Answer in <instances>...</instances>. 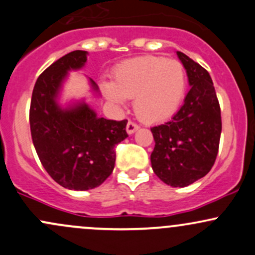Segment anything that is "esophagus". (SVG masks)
<instances>
[{
  "label": "esophagus",
  "instance_id": "esophagus-1",
  "mask_svg": "<svg viewBox=\"0 0 255 255\" xmlns=\"http://www.w3.org/2000/svg\"><path fill=\"white\" fill-rule=\"evenodd\" d=\"M126 129H127L128 134H133V133L136 132V130L139 129V126L136 125V123H134V122H128L127 123V127H126Z\"/></svg>",
  "mask_w": 255,
  "mask_h": 255
}]
</instances>
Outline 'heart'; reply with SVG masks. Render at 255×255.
I'll list each match as a JSON object with an SVG mask.
<instances>
[{"label": "heart", "mask_w": 255, "mask_h": 255, "mask_svg": "<svg viewBox=\"0 0 255 255\" xmlns=\"http://www.w3.org/2000/svg\"><path fill=\"white\" fill-rule=\"evenodd\" d=\"M101 89L109 101L125 106L134 99L136 116L145 122H159L172 116L186 92V72L177 60L145 56L121 63L112 83L103 82Z\"/></svg>", "instance_id": "b5f03b06"}]
</instances>
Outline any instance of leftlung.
<instances>
[{"label":"left lung","instance_id":"left-lung-1","mask_svg":"<svg viewBox=\"0 0 255 255\" xmlns=\"http://www.w3.org/2000/svg\"><path fill=\"white\" fill-rule=\"evenodd\" d=\"M186 69L189 92L173 117L151 128L150 161L154 173L171 187H187L213 167L221 135V111L210 74L177 51Z\"/></svg>","mask_w":255,"mask_h":255}]
</instances>
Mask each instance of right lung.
I'll return each mask as SVG.
<instances>
[{
    "label": "right lung",
    "instance_id": "add662e5",
    "mask_svg": "<svg viewBox=\"0 0 255 255\" xmlns=\"http://www.w3.org/2000/svg\"><path fill=\"white\" fill-rule=\"evenodd\" d=\"M87 56V51H72L47 67L36 80L29 112L40 161L58 184L72 191H88L104 183L114 171L115 146L128 136L127 120L98 117L84 99L61 104L69 72L82 69ZM89 83L99 96L96 83L92 78Z\"/></svg>",
    "mask_w": 255,
    "mask_h": 255
}]
</instances>
